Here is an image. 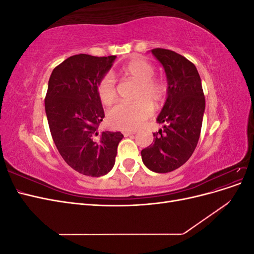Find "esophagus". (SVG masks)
<instances>
[{"label": "esophagus", "mask_w": 254, "mask_h": 254, "mask_svg": "<svg viewBox=\"0 0 254 254\" xmlns=\"http://www.w3.org/2000/svg\"><path fill=\"white\" fill-rule=\"evenodd\" d=\"M134 133H135L134 130H124V131H123V134H124V136H129V135L134 134Z\"/></svg>", "instance_id": "1"}]
</instances>
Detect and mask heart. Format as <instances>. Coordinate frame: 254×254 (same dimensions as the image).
<instances>
[{"label": "heart", "instance_id": "heart-1", "mask_svg": "<svg viewBox=\"0 0 254 254\" xmlns=\"http://www.w3.org/2000/svg\"><path fill=\"white\" fill-rule=\"evenodd\" d=\"M122 72L140 82L137 99L134 104H119L109 110L107 121L114 129L131 130L140 127L148 120L153 108L150 104H160L166 95V84L162 79L155 77V66L149 61L142 58H133L122 67ZM97 95L101 102L109 106L117 98V87L111 74H106L98 81Z\"/></svg>", "mask_w": 254, "mask_h": 254}]
</instances>
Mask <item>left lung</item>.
Instances as JSON below:
<instances>
[{
    "label": "left lung",
    "mask_w": 254,
    "mask_h": 254,
    "mask_svg": "<svg viewBox=\"0 0 254 254\" xmlns=\"http://www.w3.org/2000/svg\"><path fill=\"white\" fill-rule=\"evenodd\" d=\"M151 53L163 65L167 77V98L158 117L163 129L153 133V143L141 151L143 163L155 173H170L193 155L205 108L201 79L193 63L166 49Z\"/></svg>",
    "instance_id": "left-lung-1"
}]
</instances>
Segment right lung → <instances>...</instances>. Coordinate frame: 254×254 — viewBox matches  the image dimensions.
I'll list each match as a JSON object with an SVG mask.
<instances>
[{
  "mask_svg": "<svg viewBox=\"0 0 254 254\" xmlns=\"http://www.w3.org/2000/svg\"><path fill=\"white\" fill-rule=\"evenodd\" d=\"M115 56L78 54L54 68L44 99L51 134L68 166L82 175L101 177L114 165L121 132H97L105 112L96 87Z\"/></svg>",
  "mask_w": 254,
  "mask_h": 254,
  "instance_id": "obj_1",
  "label": "right lung"
}]
</instances>
